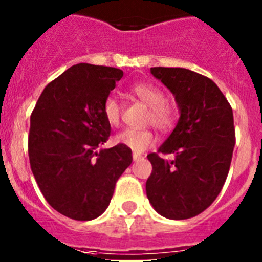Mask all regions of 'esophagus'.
Returning <instances> with one entry per match:
<instances>
[{
  "instance_id": "34e87169",
  "label": "esophagus",
  "mask_w": 262,
  "mask_h": 262,
  "mask_svg": "<svg viewBox=\"0 0 262 262\" xmlns=\"http://www.w3.org/2000/svg\"><path fill=\"white\" fill-rule=\"evenodd\" d=\"M133 159H134V161H140V160L143 159V156L140 154H136L135 152V154L133 155Z\"/></svg>"
}]
</instances>
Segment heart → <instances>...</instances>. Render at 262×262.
<instances>
[{
    "mask_svg": "<svg viewBox=\"0 0 262 262\" xmlns=\"http://www.w3.org/2000/svg\"><path fill=\"white\" fill-rule=\"evenodd\" d=\"M133 93L149 107L148 120L161 131H168L176 123V110L165 102V94L159 86L151 82H139L133 86ZM102 113L110 126H118L120 122V103L114 96L103 101ZM155 135L149 129L127 128L115 136V142L135 152H143L155 144Z\"/></svg>",
    "mask_w": 262,
    "mask_h": 262,
    "instance_id": "b5f03b06",
    "label": "heart"
}]
</instances>
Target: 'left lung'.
Instances as JSON below:
<instances>
[{
    "label": "left lung",
    "mask_w": 262,
    "mask_h": 262,
    "mask_svg": "<svg viewBox=\"0 0 262 262\" xmlns=\"http://www.w3.org/2000/svg\"><path fill=\"white\" fill-rule=\"evenodd\" d=\"M151 73L173 93L180 119L157 154L147 156V196L160 215L189 219L205 211L226 182L235 147L232 107L214 81L196 72L155 67Z\"/></svg>",
    "instance_id": "8db88e82"
}]
</instances>
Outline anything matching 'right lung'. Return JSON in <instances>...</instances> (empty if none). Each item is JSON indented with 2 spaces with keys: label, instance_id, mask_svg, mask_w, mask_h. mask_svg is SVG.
<instances>
[{
  "label": "right lung",
  "instance_id": "add662e5",
  "mask_svg": "<svg viewBox=\"0 0 262 262\" xmlns=\"http://www.w3.org/2000/svg\"><path fill=\"white\" fill-rule=\"evenodd\" d=\"M123 71L81 62L45 88L30 118L29 157L46 201L75 221H92L110 205L133 163L122 144L97 149L110 136L103 101Z\"/></svg>",
  "mask_w": 262,
  "mask_h": 262
}]
</instances>
